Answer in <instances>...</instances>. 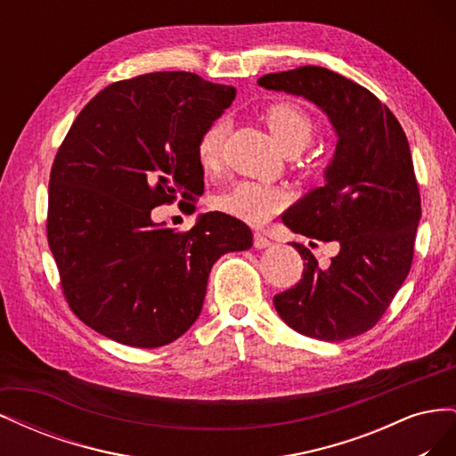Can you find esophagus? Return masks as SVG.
Instances as JSON below:
<instances>
[{
  "mask_svg": "<svg viewBox=\"0 0 456 456\" xmlns=\"http://www.w3.org/2000/svg\"><path fill=\"white\" fill-rule=\"evenodd\" d=\"M253 245H255V249H266V247L272 245V241L266 236H262V233L256 232L255 238H253Z\"/></svg>",
  "mask_w": 456,
  "mask_h": 456,
  "instance_id": "obj_1",
  "label": "esophagus"
}]
</instances>
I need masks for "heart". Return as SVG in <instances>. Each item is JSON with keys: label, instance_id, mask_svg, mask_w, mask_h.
<instances>
[{"label": "heart", "instance_id": "1", "mask_svg": "<svg viewBox=\"0 0 456 456\" xmlns=\"http://www.w3.org/2000/svg\"><path fill=\"white\" fill-rule=\"evenodd\" d=\"M266 126L270 127L273 139L287 151L297 154L302 148H306L314 139V121L306 110H302L293 102H273L265 110ZM228 131V121L224 118L213 119L207 126L198 141V163L203 171H215L220 159H223V146ZM285 203V194L281 190L243 181L233 184L230 190L223 191L215 205L220 211L236 216L243 223L253 226L266 224L268 220L278 213Z\"/></svg>", "mask_w": 456, "mask_h": 456}]
</instances>
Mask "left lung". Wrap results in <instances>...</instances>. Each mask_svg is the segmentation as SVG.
Wrapping results in <instances>:
<instances>
[{
  "mask_svg": "<svg viewBox=\"0 0 456 456\" xmlns=\"http://www.w3.org/2000/svg\"><path fill=\"white\" fill-rule=\"evenodd\" d=\"M258 86L305 96L320 106L338 134L325 186L312 190L281 216L295 233L337 241L329 266L308 247L295 287L273 297L297 333L338 342L372 329L403 285L415 253L420 194L405 131L369 89L322 66L266 74Z\"/></svg>",
  "mask_w": 456,
  "mask_h": 456,
  "instance_id": "obj_1",
  "label": "left lung"
}]
</instances>
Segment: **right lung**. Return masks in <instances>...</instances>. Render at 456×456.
I'll use <instances>...</instances> for the list:
<instances>
[{"label": "right lung", "instance_id": "add662e5", "mask_svg": "<svg viewBox=\"0 0 456 456\" xmlns=\"http://www.w3.org/2000/svg\"><path fill=\"white\" fill-rule=\"evenodd\" d=\"M236 89L191 72L116 81L81 110L54 156L47 241L68 306L108 338L165 346L198 320L215 262L253 233L226 213L194 228L158 226L151 209L203 194L198 141Z\"/></svg>", "mask_w": 456, "mask_h": 456}]
</instances>
